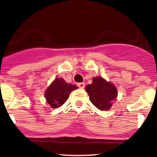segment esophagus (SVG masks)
<instances>
[{"instance_id":"obj_1","label":"esophagus","mask_w":157,"mask_h":157,"mask_svg":"<svg viewBox=\"0 0 157 157\" xmlns=\"http://www.w3.org/2000/svg\"><path fill=\"white\" fill-rule=\"evenodd\" d=\"M77 86H78V88H80V89H84V88H85V83L84 82L78 83Z\"/></svg>"}]
</instances>
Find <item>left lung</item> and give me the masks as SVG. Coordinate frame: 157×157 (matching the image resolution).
I'll use <instances>...</instances> for the list:
<instances>
[{
    "mask_svg": "<svg viewBox=\"0 0 157 157\" xmlns=\"http://www.w3.org/2000/svg\"><path fill=\"white\" fill-rule=\"evenodd\" d=\"M86 91L91 102L101 111L109 110L118 95L116 86L101 76L94 77L92 84L86 86Z\"/></svg>",
    "mask_w": 157,
    "mask_h": 157,
    "instance_id": "1",
    "label": "left lung"
}]
</instances>
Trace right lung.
<instances>
[{"instance_id": "right-lung-1", "label": "right lung", "mask_w": 157, "mask_h": 157, "mask_svg": "<svg viewBox=\"0 0 157 157\" xmlns=\"http://www.w3.org/2000/svg\"><path fill=\"white\" fill-rule=\"evenodd\" d=\"M77 89V86L67 83L64 78H56L44 92L46 102L51 108H59L66 102L71 92Z\"/></svg>"}]
</instances>
